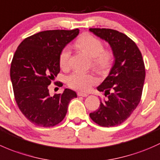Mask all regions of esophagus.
Masks as SVG:
<instances>
[{"label": "esophagus", "mask_w": 160, "mask_h": 160, "mask_svg": "<svg viewBox=\"0 0 160 160\" xmlns=\"http://www.w3.org/2000/svg\"><path fill=\"white\" fill-rule=\"evenodd\" d=\"M77 95H78V96H82V97H87L88 95V94L87 93H84V92H78V93H77Z\"/></svg>", "instance_id": "esophagus-1"}]
</instances>
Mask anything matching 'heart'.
Instances as JSON below:
<instances>
[{
  "label": "heart",
  "instance_id": "1",
  "mask_svg": "<svg viewBox=\"0 0 160 160\" xmlns=\"http://www.w3.org/2000/svg\"><path fill=\"white\" fill-rule=\"evenodd\" d=\"M75 46L92 57V66L100 72L108 71L112 66L114 58L112 51L105 49L101 40L92 34H84L75 42ZM71 52L68 47L62 49L59 55V65L61 68H68ZM70 88L81 92H87L96 83L97 79L92 73H84L82 72H74L66 78Z\"/></svg>",
  "mask_w": 160,
  "mask_h": 160
}]
</instances>
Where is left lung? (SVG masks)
I'll return each mask as SVG.
<instances>
[{
	"mask_svg": "<svg viewBox=\"0 0 160 160\" xmlns=\"http://www.w3.org/2000/svg\"><path fill=\"white\" fill-rule=\"evenodd\" d=\"M112 48L114 65L104 82L97 88L105 92L99 108L89 114L100 126L112 127L126 121L141 100L146 69L142 56L136 43L127 35L108 28H90Z\"/></svg>",
	"mask_w": 160,
	"mask_h": 160,
	"instance_id": "left-lung-1",
	"label": "left lung"
}]
</instances>
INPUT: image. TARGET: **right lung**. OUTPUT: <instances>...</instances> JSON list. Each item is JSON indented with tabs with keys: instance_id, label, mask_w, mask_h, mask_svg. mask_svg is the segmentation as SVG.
Wrapping results in <instances>:
<instances>
[{
	"instance_id": "add662e5",
	"label": "right lung",
	"mask_w": 160,
	"mask_h": 160,
	"mask_svg": "<svg viewBox=\"0 0 160 160\" xmlns=\"http://www.w3.org/2000/svg\"><path fill=\"white\" fill-rule=\"evenodd\" d=\"M78 33V28L41 31L26 38L14 53L10 70L14 98L23 115L36 126L58 124L71 100L77 97L68 88L52 96L48 85L60 72L61 52Z\"/></svg>"
}]
</instances>
